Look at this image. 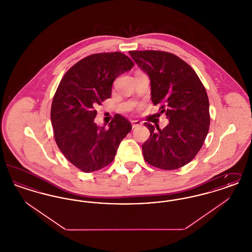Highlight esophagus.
<instances>
[{
    "label": "esophagus",
    "instance_id": "34e87169",
    "mask_svg": "<svg viewBox=\"0 0 252 252\" xmlns=\"http://www.w3.org/2000/svg\"><path fill=\"white\" fill-rule=\"evenodd\" d=\"M132 124V128H135V127H137V126H142V122H140V121L138 120H133L131 121Z\"/></svg>",
    "mask_w": 252,
    "mask_h": 252
}]
</instances>
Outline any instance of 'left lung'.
I'll list each match as a JSON object with an SVG mask.
<instances>
[{"instance_id":"left-lung-1","label":"left lung","mask_w":252,"mask_h":252,"mask_svg":"<svg viewBox=\"0 0 252 252\" xmlns=\"http://www.w3.org/2000/svg\"><path fill=\"white\" fill-rule=\"evenodd\" d=\"M132 60L150 79L151 99L165 112L160 129L144 126L150 137L143 144L144 159L163 170L189 163L202 147L210 126L209 98L199 77L185 61L161 51H130Z\"/></svg>"}]
</instances>
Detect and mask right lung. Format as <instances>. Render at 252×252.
Instances as JSON below:
<instances>
[{"label": "right lung", "mask_w": 252, "mask_h": 252, "mask_svg": "<svg viewBox=\"0 0 252 252\" xmlns=\"http://www.w3.org/2000/svg\"><path fill=\"white\" fill-rule=\"evenodd\" d=\"M134 63L120 52L101 53L78 61L65 73L54 96L51 122L61 153L85 173L108 165L131 124L120 114L98 126L95 107L111 95L112 83Z\"/></svg>", "instance_id": "obj_1"}]
</instances>
